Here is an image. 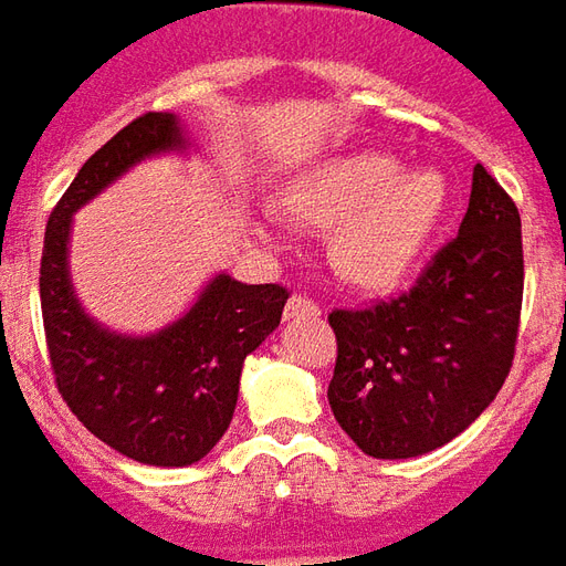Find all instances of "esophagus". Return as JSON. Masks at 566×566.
Listing matches in <instances>:
<instances>
[{
    "label": "esophagus",
    "instance_id": "1",
    "mask_svg": "<svg viewBox=\"0 0 566 566\" xmlns=\"http://www.w3.org/2000/svg\"><path fill=\"white\" fill-rule=\"evenodd\" d=\"M319 314V304L304 298V295H292L286 302V319H298V316H316Z\"/></svg>",
    "mask_w": 566,
    "mask_h": 566
}]
</instances>
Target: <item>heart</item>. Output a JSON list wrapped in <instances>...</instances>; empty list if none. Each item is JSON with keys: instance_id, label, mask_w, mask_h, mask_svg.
<instances>
[{"instance_id": "1", "label": "heart", "mask_w": 566, "mask_h": 566, "mask_svg": "<svg viewBox=\"0 0 566 566\" xmlns=\"http://www.w3.org/2000/svg\"><path fill=\"white\" fill-rule=\"evenodd\" d=\"M448 198L451 188L439 170H402L399 158L375 148L328 158L286 188L295 216L307 226L335 228L332 264L366 290H390L418 268Z\"/></svg>"}]
</instances>
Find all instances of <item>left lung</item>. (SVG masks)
Here are the masks:
<instances>
[{"label": "left lung", "instance_id": "1", "mask_svg": "<svg viewBox=\"0 0 566 566\" xmlns=\"http://www.w3.org/2000/svg\"><path fill=\"white\" fill-rule=\"evenodd\" d=\"M521 292L518 207L475 164L460 231L415 290L328 314L338 338L328 405L340 430L378 460L430 454L457 439L512 368Z\"/></svg>", "mask_w": 566, "mask_h": 566}]
</instances>
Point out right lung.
Masks as SVG:
<instances>
[{
	"mask_svg": "<svg viewBox=\"0 0 566 566\" xmlns=\"http://www.w3.org/2000/svg\"><path fill=\"white\" fill-rule=\"evenodd\" d=\"M191 139L174 112H146L94 151L51 212L39 271L48 354L60 396L99 442L146 467H191L226 436L243 359L283 316L290 292L226 271L186 314L151 335L112 332L87 314L70 276L72 216L155 155Z\"/></svg>",
	"mask_w": 566,
	"mask_h": 566,
	"instance_id": "add662e5",
	"label": "right lung"
}]
</instances>
